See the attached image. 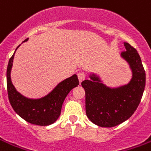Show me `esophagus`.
Returning <instances> with one entry per match:
<instances>
[{"label": "esophagus", "mask_w": 151, "mask_h": 151, "mask_svg": "<svg viewBox=\"0 0 151 151\" xmlns=\"http://www.w3.org/2000/svg\"><path fill=\"white\" fill-rule=\"evenodd\" d=\"M78 80H79V82H83L84 79H85V78H86V74L84 73L83 72H80L78 73Z\"/></svg>", "instance_id": "obj_1"}]
</instances>
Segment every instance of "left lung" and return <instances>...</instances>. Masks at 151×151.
<instances>
[{
    "label": "left lung",
    "mask_w": 151,
    "mask_h": 151,
    "mask_svg": "<svg viewBox=\"0 0 151 151\" xmlns=\"http://www.w3.org/2000/svg\"><path fill=\"white\" fill-rule=\"evenodd\" d=\"M121 54L129 64L132 78L127 84L109 88L95 73L82 82L86 96V114L95 125L113 127L132 116L140 104L145 87V72L138 52L128 43Z\"/></svg>",
    "instance_id": "obj_1"
}]
</instances>
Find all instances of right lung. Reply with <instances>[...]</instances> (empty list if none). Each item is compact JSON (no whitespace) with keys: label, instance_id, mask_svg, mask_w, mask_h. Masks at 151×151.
I'll return each instance as SVG.
<instances>
[{"label":"right lung","instance_id":"obj_1","mask_svg":"<svg viewBox=\"0 0 151 151\" xmlns=\"http://www.w3.org/2000/svg\"><path fill=\"white\" fill-rule=\"evenodd\" d=\"M27 40L28 39L23 42ZM15 53L9 60L6 71L7 93L11 106L20 117L31 124L38 126H49L53 124L60 116L65 97L72 89L79 84L78 76L73 74L70 78L60 82L49 94L41 98L32 99L25 97L16 91L11 82V72Z\"/></svg>","mask_w":151,"mask_h":151}]
</instances>
